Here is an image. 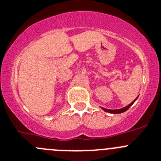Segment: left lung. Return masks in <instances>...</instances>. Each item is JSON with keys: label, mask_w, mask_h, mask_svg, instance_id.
I'll list each match as a JSON object with an SVG mask.
<instances>
[{"label": "left lung", "mask_w": 161, "mask_h": 161, "mask_svg": "<svg viewBox=\"0 0 161 161\" xmlns=\"http://www.w3.org/2000/svg\"><path fill=\"white\" fill-rule=\"evenodd\" d=\"M137 98H138V97H136V99H137ZM136 99H135V100H134L133 102H131V103L129 104L128 106H126V107L122 108V109H105V108H103V107H102V109H103L104 111L108 112V113H110V114H121V113H123V112L126 111V110H127V109H128L129 108H130V106H131L132 105H133V103L135 102H136Z\"/></svg>", "instance_id": "left-lung-1"}]
</instances>
